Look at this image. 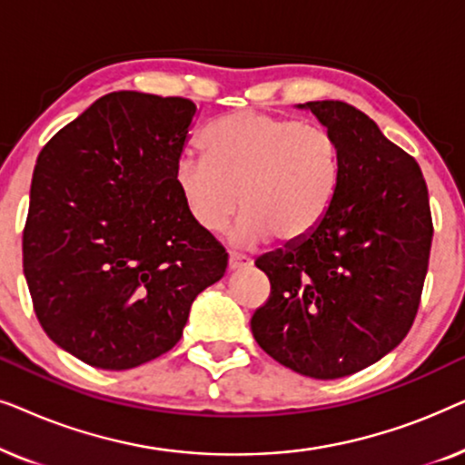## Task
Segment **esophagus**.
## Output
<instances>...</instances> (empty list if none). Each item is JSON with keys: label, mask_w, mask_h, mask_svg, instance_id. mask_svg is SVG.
I'll return each mask as SVG.
<instances>
[{"label": "esophagus", "mask_w": 465, "mask_h": 465, "mask_svg": "<svg viewBox=\"0 0 465 465\" xmlns=\"http://www.w3.org/2000/svg\"><path fill=\"white\" fill-rule=\"evenodd\" d=\"M250 264H252V260L247 256H241V253H231V256H228V269L231 271L247 269Z\"/></svg>", "instance_id": "esophagus-1"}]
</instances>
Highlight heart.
<instances>
[{
	"instance_id": "1",
	"label": "heart",
	"mask_w": 465,
	"mask_h": 465,
	"mask_svg": "<svg viewBox=\"0 0 465 465\" xmlns=\"http://www.w3.org/2000/svg\"><path fill=\"white\" fill-rule=\"evenodd\" d=\"M205 158H182L175 186L201 231L218 234L243 207L232 241L296 243L313 234L339 194L342 158L332 133L288 116L234 112L203 131Z\"/></svg>"
}]
</instances>
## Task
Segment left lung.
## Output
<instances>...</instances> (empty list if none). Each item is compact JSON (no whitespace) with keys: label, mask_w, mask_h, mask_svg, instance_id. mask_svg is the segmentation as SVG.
<instances>
[{"label":"left lung","mask_w":465,"mask_h":465,"mask_svg":"<svg viewBox=\"0 0 465 465\" xmlns=\"http://www.w3.org/2000/svg\"><path fill=\"white\" fill-rule=\"evenodd\" d=\"M298 107L339 142L341 186L313 234L256 260L271 296L252 332L279 364L326 381L374 364L409 334L434 226L417 161L374 120L342 101Z\"/></svg>","instance_id":"8db88e82"}]
</instances>
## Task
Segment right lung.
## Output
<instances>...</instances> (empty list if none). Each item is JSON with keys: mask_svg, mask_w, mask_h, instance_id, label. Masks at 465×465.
Masks as SVG:
<instances>
[{"mask_svg": "<svg viewBox=\"0 0 465 465\" xmlns=\"http://www.w3.org/2000/svg\"><path fill=\"white\" fill-rule=\"evenodd\" d=\"M196 105L118 91L37 156L23 271L44 332L94 368L126 371L182 339L228 253L190 218L175 169Z\"/></svg>", "mask_w": 465, "mask_h": 465, "instance_id": "add662e5", "label": "right lung"}]
</instances>
